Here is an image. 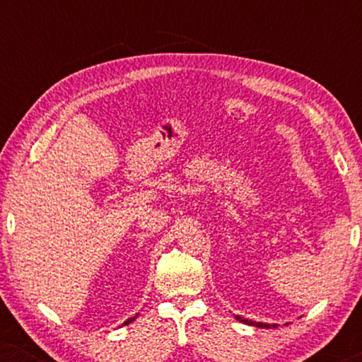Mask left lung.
<instances>
[{
    "instance_id": "1",
    "label": "left lung",
    "mask_w": 362,
    "mask_h": 362,
    "mask_svg": "<svg viewBox=\"0 0 362 362\" xmlns=\"http://www.w3.org/2000/svg\"><path fill=\"white\" fill-rule=\"evenodd\" d=\"M237 320L242 321V323L245 325H250V326H257V328H276L279 325H269V323H260V321H252V320H247V318H242V316L237 315L235 316Z\"/></svg>"
}]
</instances>
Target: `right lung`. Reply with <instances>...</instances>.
<instances>
[{"mask_svg":"<svg viewBox=\"0 0 362 362\" xmlns=\"http://www.w3.org/2000/svg\"><path fill=\"white\" fill-rule=\"evenodd\" d=\"M138 316V315H136ZM136 316H133V318H128L127 321H125V323H123V325H128V323H132V321H135V318H136Z\"/></svg>","mask_w":362,"mask_h":362,"instance_id":"1","label":"right lung"}]
</instances>
